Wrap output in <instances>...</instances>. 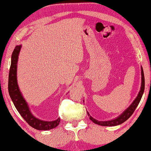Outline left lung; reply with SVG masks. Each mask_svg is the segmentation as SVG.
Instances as JSON below:
<instances>
[{
	"instance_id": "obj_1",
	"label": "left lung",
	"mask_w": 151,
	"mask_h": 151,
	"mask_svg": "<svg viewBox=\"0 0 151 151\" xmlns=\"http://www.w3.org/2000/svg\"><path fill=\"white\" fill-rule=\"evenodd\" d=\"M141 87H140V90L139 91V93L137 96V97L135 98V100L133 101V102L132 103L129 107L127 108V109H125L124 111H123L122 113H121L120 115L118 116L117 117L114 118L113 119H111V120L109 121H98L96 120V119L92 117V116L90 115L89 113L87 111V114L89 116L90 120H91L94 123L96 124H98L99 125L102 126H116L121 124V123H124L125 121H127L128 119H129L130 116H132V114L134 113L135 110H136V107L138 106V105L140 102V100L142 97V95L144 93V91H145V76H144V72L142 67L141 66Z\"/></svg>"
}]
</instances>
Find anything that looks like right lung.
<instances>
[{
    "label": "right lung",
    "instance_id": "obj_1",
    "mask_svg": "<svg viewBox=\"0 0 151 151\" xmlns=\"http://www.w3.org/2000/svg\"><path fill=\"white\" fill-rule=\"evenodd\" d=\"M22 45H17L13 51L11 55V62L9 74V93L16 108L22 117L27 123L33 128L38 130H49L53 129L59 125L60 119L58 118L55 121H43L36 117L31 112L28 104L23 97L18 86L17 79V66L18 57L20 52Z\"/></svg>",
    "mask_w": 151,
    "mask_h": 151
}]
</instances>
